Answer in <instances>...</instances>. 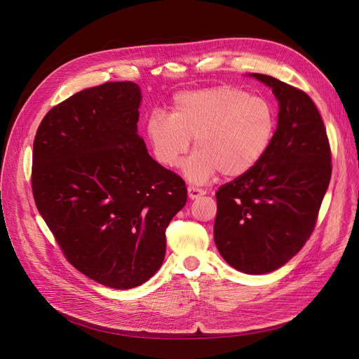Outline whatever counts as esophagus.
I'll use <instances>...</instances> for the list:
<instances>
[{
	"mask_svg": "<svg viewBox=\"0 0 359 359\" xmlns=\"http://www.w3.org/2000/svg\"><path fill=\"white\" fill-rule=\"evenodd\" d=\"M187 193H189V197H190V198H197V197H200V196L206 194V190L201 189V187H196V186H189V187H187Z\"/></svg>",
	"mask_w": 359,
	"mask_h": 359,
	"instance_id": "esophagus-1",
	"label": "esophagus"
}]
</instances>
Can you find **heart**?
Returning <instances> with one entry per match:
<instances>
[{
  "mask_svg": "<svg viewBox=\"0 0 359 359\" xmlns=\"http://www.w3.org/2000/svg\"><path fill=\"white\" fill-rule=\"evenodd\" d=\"M277 128L271 102L248 90L219 85L177 93L170 115L151 114L146 133L156 161L176 166L194 139L196 150L183 173L196 183L219 170L226 177L245 175L269 151Z\"/></svg>",
  "mask_w": 359,
  "mask_h": 359,
  "instance_id": "b5f03b06",
  "label": "heart"
}]
</instances>
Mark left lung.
I'll list each match as a JSON object with an SVG mask.
<instances>
[{
  "instance_id": "obj_1",
  "label": "left lung",
  "mask_w": 359,
  "mask_h": 359,
  "mask_svg": "<svg viewBox=\"0 0 359 359\" xmlns=\"http://www.w3.org/2000/svg\"><path fill=\"white\" fill-rule=\"evenodd\" d=\"M252 76L273 88L278 125L262 162L216 191L215 241L236 270L266 274L292 259L313 234L332 163L313 99L273 76Z\"/></svg>"
}]
</instances>
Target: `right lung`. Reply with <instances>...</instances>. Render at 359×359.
Instances as JSON below:
<instances>
[{"label":"right lung","mask_w":359,"mask_h":359,"mask_svg":"<svg viewBox=\"0 0 359 359\" xmlns=\"http://www.w3.org/2000/svg\"><path fill=\"white\" fill-rule=\"evenodd\" d=\"M139 105L130 81L81 90L43 116L32 150L34 200L65 259L116 290L161 269L166 229L187 200L184 180L136 133Z\"/></svg>","instance_id":"right-lung-1"}]
</instances>
